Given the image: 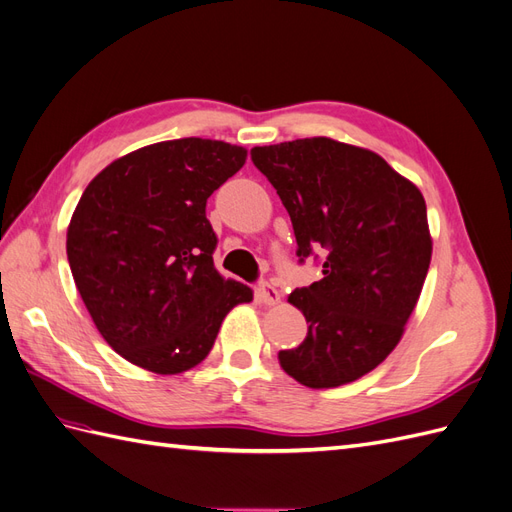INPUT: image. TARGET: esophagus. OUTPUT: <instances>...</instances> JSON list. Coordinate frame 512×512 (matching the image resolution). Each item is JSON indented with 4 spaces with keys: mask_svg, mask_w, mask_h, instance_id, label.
I'll use <instances>...</instances> for the list:
<instances>
[{
    "mask_svg": "<svg viewBox=\"0 0 512 512\" xmlns=\"http://www.w3.org/2000/svg\"><path fill=\"white\" fill-rule=\"evenodd\" d=\"M258 297H260V301L265 303V305H277V303H280V299H282V294H280V290H277L275 286H271L269 282H262L258 286Z\"/></svg>",
    "mask_w": 512,
    "mask_h": 512,
    "instance_id": "esophagus-1",
    "label": "esophagus"
}]
</instances>
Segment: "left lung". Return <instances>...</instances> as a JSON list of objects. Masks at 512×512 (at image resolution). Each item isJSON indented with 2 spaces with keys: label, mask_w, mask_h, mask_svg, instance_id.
Segmentation results:
<instances>
[{
  "label": "left lung",
  "mask_w": 512,
  "mask_h": 512,
  "mask_svg": "<svg viewBox=\"0 0 512 512\" xmlns=\"http://www.w3.org/2000/svg\"><path fill=\"white\" fill-rule=\"evenodd\" d=\"M252 160L282 198L301 260L327 254L322 280L288 297L307 337L277 359L309 389L359 380L399 344L421 297L431 262L425 198L378 153L327 136L254 147Z\"/></svg>",
  "instance_id": "8db88e82"
}]
</instances>
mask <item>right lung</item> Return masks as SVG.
<instances>
[{
	"mask_svg": "<svg viewBox=\"0 0 512 512\" xmlns=\"http://www.w3.org/2000/svg\"><path fill=\"white\" fill-rule=\"evenodd\" d=\"M247 149L177 138L117 158L85 188L66 252L87 312L123 359L173 376L211 352L252 288L213 265L218 237L207 198L245 164Z\"/></svg>",
	"mask_w": 512,
	"mask_h": 512,
	"instance_id": "1",
	"label": "right lung"
}]
</instances>
